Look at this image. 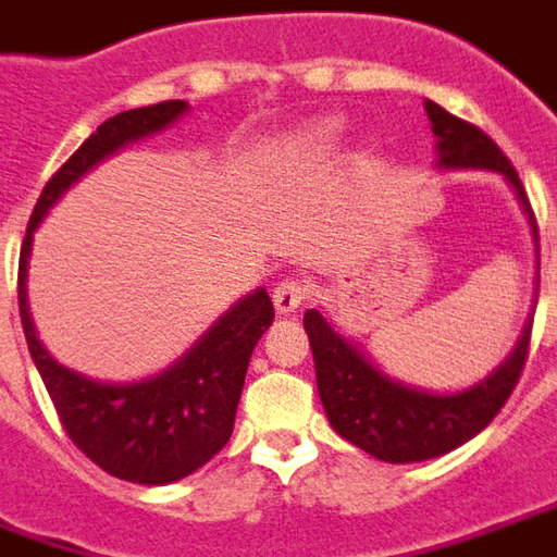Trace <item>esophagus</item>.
I'll return each instance as SVG.
<instances>
[{
	"label": "esophagus",
	"mask_w": 557,
	"mask_h": 557,
	"mask_svg": "<svg viewBox=\"0 0 557 557\" xmlns=\"http://www.w3.org/2000/svg\"><path fill=\"white\" fill-rule=\"evenodd\" d=\"M306 300V287L297 282V278H285L282 285L272 290V302H275V312L278 315H290V312H297Z\"/></svg>",
	"instance_id": "34e87169"
}]
</instances>
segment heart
Here are the masks:
<instances>
[{
    "instance_id": "heart-1",
    "label": "heart",
    "mask_w": 557,
    "mask_h": 557,
    "mask_svg": "<svg viewBox=\"0 0 557 557\" xmlns=\"http://www.w3.org/2000/svg\"><path fill=\"white\" fill-rule=\"evenodd\" d=\"M339 136H343L339 121H318V124L302 126L300 133L290 139V145L300 154H324V151H330L339 141Z\"/></svg>"
}]
</instances>
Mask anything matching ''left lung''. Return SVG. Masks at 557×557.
<instances>
[{"label":"left lung","mask_w":557,"mask_h":557,"mask_svg":"<svg viewBox=\"0 0 557 557\" xmlns=\"http://www.w3.org/2000/svg\"><path fill=\"white\" fill-rule=\"evenodd\" d=\"M424 111L436 136V166L443 172L485 169V172L504 175V182L512 187L521 212L531 224L536 245V221L531 202L504 151L479 126L448 114L431 99H424ZM536 255H540V245H536ZM531 324L534 321L528 318L516 348L485 379H479L470 388L443 394V391H428L400 382L382 367H375L373 360L360 351L358 343L343 336L318 309H309L302 315V327L309 333L312 358H315L318 397L324 403L330 428L351 446L363 448L367 455L388 463L431 461V458L448 455L451 448L463 446L479 431H485L491 418L504 409V403L509 400L524 370Z\"/></svg>","instance_id":"left-lung-1"}]
</instances>
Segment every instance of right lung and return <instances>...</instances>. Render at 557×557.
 <instances>
[{
    "mask_svg": "<svg viewBox=\"0 0 557 557\" xmlns=\"http://www.w3.org/2000/svg\"><path fill=\"white\" fill-rule=\"evenodd\" d=\"M187 109L190 106L184 99H169L145 109L121 111L96 126L94 136L45 184L26 227L17 272L26 345L69 440L96 467L136 485L178 482L227 446L248 360L275 318L267 287H257L233 302L166 370L139 382H99L63 367L41 345L26 300V267L33 233L72 184L126 145L172 126Z\"/></svg>",
    "mask_w": 557,
    "mask_h": 557,
    "instance_id": "add662e5",
    "label": "right lung"
}]
</instances>
